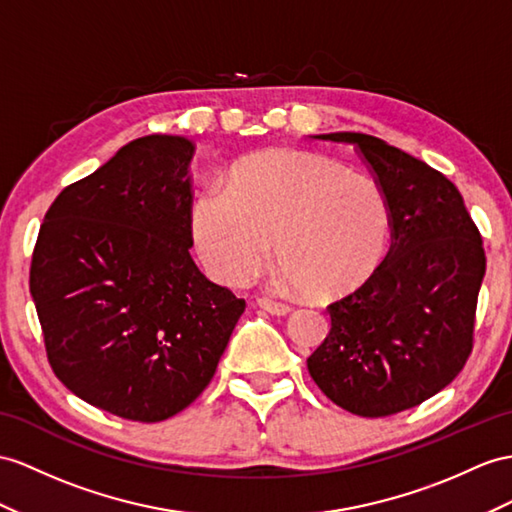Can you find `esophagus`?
Returning a JSON list of instances; mask_svg holds the SVG:
<instances>
[{
  "instance_id": "esophagus-1",
  "label": "esophagus",
  "mask_w": 512,
  "mask_h": 512,
  "mask_svg": "<svg viewBox=\"0 0 512 512\" xmlns=\"http://www.w3.org/2000/svg\"><path fill=\"white\" fill-rule=\"evenodd\" d=\"M256 304L263 310H267V313H271V315H289L293 310L291 304L278 302V299H271V297H258Z\"/></svg>"
}]
</instances>
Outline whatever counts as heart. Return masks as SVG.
<instances>
[{"mask_svg": "<svg viewBox=\"0 0 512 512\" xmlns=\"http://www.w3.org/2000/svg\"><path fill=\"white\" fill-rule=\"evenodd\" d=\"M382 186L308 152H267L234 165L223 186L197 195L191 215L199 260L217 282L243 286L263 273L271 239L284 280L317 299L354 291L391 241Z\"/></svg>", "mask_w": 512, "mask_h": 512, "instance_id": "obj_1", "label": "heart"}]
</instances>
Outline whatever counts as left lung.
I'll list each match as a JSON object with an SVG mask.
<instances>
[{
    "mask_svg": "<svg viewBox=\"0 0 512 512\" xmlns=\"http://www.w3.org/2000/svg\"><path fill=\"white\" fill-rule=\"evenodd\" d=\"M350 143L391 206V247L356 291L328 306L332 328L306 360L323 395L347 413L389 417L445 389L473 350L486 271L482 236L443 173L376 136Z\"/></svg>",
    "mask_w": 512,
    "mask_h": 512,
    "instance_id": "left-lung-1",
    "label": "left lung"
}]
</instances>
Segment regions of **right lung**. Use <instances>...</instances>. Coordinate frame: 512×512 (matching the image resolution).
Returning a JSON list of instances; mask_svg holds the SVG:
<instances>
[{
    "instance_id": "right-lung-1",
    "label": "right lung",
    "mask_w": 512,
    "mask_h": 512,
    "mask_svg": "<svg viewBox=\"0 0 512 512\" xmlns=\"http://www.w3.org/2000/svg\"><path fill=\"white\" fill-rule=\"evenodd\" d=\"M195 145L149 134L60 191L30 293L56 378L108 413L156 423L213 380L245 299L189 254Z\"/></svg>"
}]
</instances>
